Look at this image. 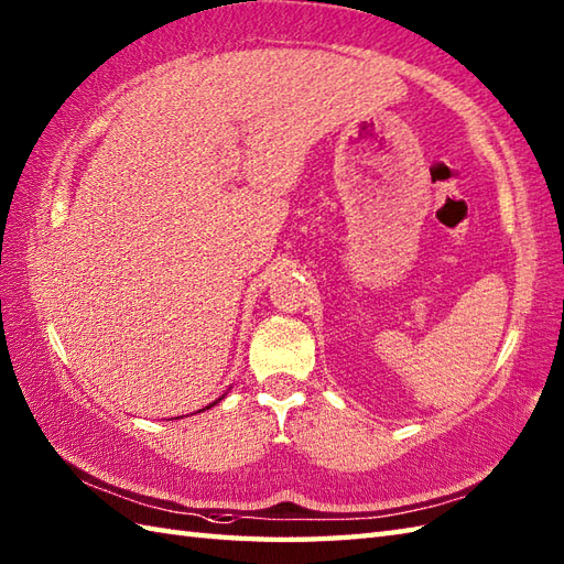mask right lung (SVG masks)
Here are the masks:
<instances>
[{"label":"right lung","instance_id":"1","mask_svg":"<svg viewBox=\"0 0 564 564\" xmlns=\"http://www.w3.org/2000/svg\"><path fill=\"white\" fill-rule=\"evenodd\" d=\"M213 404H215V402H213ZM208 406H210V404H208ZM208 406H206V410H208ZM198 412H203V410H198Z\"/></svg>","mask_w":564,"mask_h":564}]
</instances>
